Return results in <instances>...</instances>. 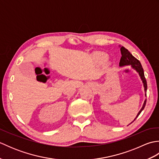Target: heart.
<instances>
[{
  "label": "heart",
  "mask_w": 159,
  "mask_h": 159,
  "mask_svg": "<svg viewBox=\"0 0 159 159\" xmlns=\"http://www.w3.org/2000/svg\"><path fill=\"white\" fill-rule=\"evenodd\" d=\"M102 56L103 57V58H104V59H107V55H105V54H102Z\"/></svg>",
  "instance_id": "heart-1"
}]
</instances>
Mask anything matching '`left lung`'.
Returning a JSON list of instances; mask_svg holds the SVG:
<instances>
[{
  "instance_id": "8db88e82",
  "label": "left lung",
  "mask_w": 159,
  "mask_h": 159,
  "mask_svg": "<svg viewBox=\"0 0 159 159\" xmlns=\"http://www.w3.org/2000/svg\"><path fill=\"white\" fill-rule=\"evenodd\" d=\"M120 50H121V59H120V66H124L131 65V66L133 67L134 70H136L137 72L139 73V76H141V80H142L143 83V86H144L145 92H146V91H147V81L146 80V78H145L143 69L142 66H141L140 61L137 59H136L134 56L132 55V54H130V52L128 51V50L126 48H125L124 47L121 46V48H120ZM146 100H145V102L143 103V105L142 108H141V109L140 110L139 112L138 113L136 118L138 116H139V115L141 113V111L143 110L145 106H146ZM136 118L134 120V121L136 120Z\"/></svg>"
}]
</instances>
